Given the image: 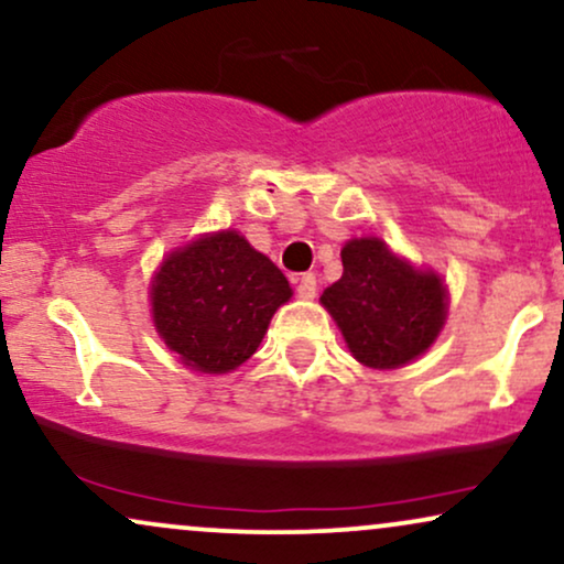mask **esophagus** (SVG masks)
Wrapping results in <instances>:
<instances>
[{
  "label": "esophagus",
  "mask_w": 564,
  "mask_h": 564,
  "mask_svg": "<svg viewBox=\"0 0 564 564\" xmlns=\"http://www.w3.org/2000/svg\"><path fill=\"white\" fill-rule=\"evenodd\" d=\"M315 294H317V281H315V275L304 273V275L300 278V283H296V296H300V300H315Z\"/></svg>",
  "instance_id": "34e87169"
}]
</instances>
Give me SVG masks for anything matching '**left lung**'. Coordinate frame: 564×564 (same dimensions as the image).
Here are the masks:
<instances>
[{
  "label": "left lung",
  "mask_w": 564,
  "mask_h": 564,
  "mask_svg": "<svg viewBox=\"0 0 564 564\" xmlns=\"http://www.w3.org/2000/svg\"><path fill=\"white\" fill-rule=\"evenodd\" d=\"M344 275L323 291L351 355L368 368H402L436 341L446 317L438 275L399 260L381 239H355L341 249Z\"/></svg>",
  "instance_id": "1"
}]
</instances>
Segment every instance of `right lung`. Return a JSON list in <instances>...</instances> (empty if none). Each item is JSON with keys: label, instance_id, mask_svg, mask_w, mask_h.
Listing matches in <instances>:
<instances>
[{"label": "right lung", "instance_id": "right-lung-1", "mask_svg": "<svg viewBox=\"0 0 564 564\" xmlns=\"http://www.w3.org/2000/svg\"><path fill=\"white\" fill-rule=\"evenodd\" d=\"M291 300L286 275L236 230L196 239L162 262L152 283L158 334L183 365L228 372L260 347Z\"/></svg>", "mask_w": 564, "mask_h": 564}]
</instances>
